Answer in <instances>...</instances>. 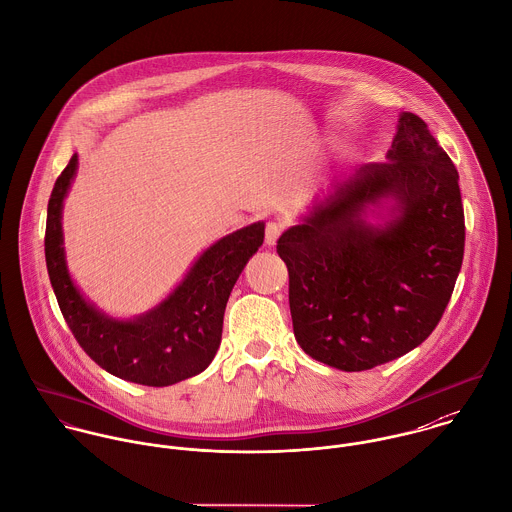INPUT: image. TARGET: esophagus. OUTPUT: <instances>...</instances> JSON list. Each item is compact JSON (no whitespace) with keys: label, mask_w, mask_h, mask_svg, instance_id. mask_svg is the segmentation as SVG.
<instances>
[{"label":"esophagus","mask_w":512,"mask_h":512,"mask_svg":"<svg viewBox=\"0 0 512 512\" xmlns=\"http://www.w3.org/2000/svg\"><path fill=\"white\" fill-rule=\"evenodd\" d=\"M281 233H283V225L277 221H269L265 227V245L273 247L277 243V239L281 237Z\"/></svg>","instance_id":"obj_1"}]
</instances>
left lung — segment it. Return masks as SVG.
<instances>
[{"mask_svg":"<svg viewBox=\"0 0 512 512\" xmlns=\"http://www.w3.org/2000/svg\"><path fill=\"white\" fill-rule=\"evenodd\" d=\"M463 247L459 174L427 124L402 112L386 162L360 166L277 241L297 342L342 372L408 354L441 320Z\"/></svg>","mask_w":512,"mask_h":512,"instance_id":"8db88e82","label":"left lung"}]
</instances>
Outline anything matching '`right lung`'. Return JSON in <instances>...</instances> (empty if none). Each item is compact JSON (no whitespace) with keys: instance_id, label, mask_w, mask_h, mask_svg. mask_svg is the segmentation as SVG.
I'll use <instances>...</instances> for the list:
<instances>
[{"instance_id":"obj_1","label":"right lung","mask_w":512,"mask_h":512,"mask_svg":"<svg viewBox=\"0 0 512 512\" xmlns=\"http://www.w3.org/2000/svg\"><path fill=\"white\" fill-rule=\"evenodd\" d=\"M77 168L79 156L73 154L51 192L45 229L51 287L77 342L108 374L142 386L164 388L204 372L221 342L231 289L263 245L265 223H251L209 245L156 307L114 318L81 293L67 267L61 219Z\"/></svg>"}]
</instances>
